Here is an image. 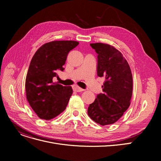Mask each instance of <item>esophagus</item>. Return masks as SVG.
<instances>
[{
    "instance_id": "1",
    "label": "esophagus",
    "mask_w": 161,
    "mask_h": 161,
    "mask_svg": "<svg viewBox=\"0 0 161 161\" xmlns=\"http://www.w3.org/2000/svg\"><path fill=\"white\" fill-rule=\"evenodd\" d=\"M74 91H76V92H81V91H85V89H81V88H80V87H78V86H75L74 88Z\"/></svg>"
}]
</instances>
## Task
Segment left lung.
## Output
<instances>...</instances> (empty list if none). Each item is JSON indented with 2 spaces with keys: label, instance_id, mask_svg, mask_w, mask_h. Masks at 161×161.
<instances>
[{
  "label": "left lung",
  "instance_id": "8db88e82",
  "mask_svg": "<svg viewBox=\"0 0 161 161\" xmlns=\"http://www.w3.org/2000/svg\"><path fill=\"white\" fill-rule=\"evenodd\" d=\"M97 56V75L104 77L103 93L98 94L89 104L87 114L101 125L115 123L130 104L132 75L129 63L114 46L103 43L90 44Z\"/></svg>",
  "mask_w": 161,
  "mask_h": 161
}]
</instances>
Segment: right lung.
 Listing matches in <instances>:
<instances>
[{"instance_id":"obj_1","label":"right lung","mask_w":161,"mask_h":161,"mask_svg":"<svg viewBox=\"0 0 161 161\" xmlns=\"http://www.w3.org/2000/svg\"><path fill=\"white\" fill-rule=\"evenodd\" d=\"M79 44L72 40L53 41L42 45L32 57L27 72L25 90L28 102L36 115L49 120L62 113L73 91L53 78L57 70H64L69 52Z\"/></svg>"}]
</instances>
